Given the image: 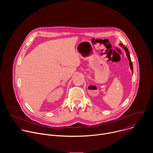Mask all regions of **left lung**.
<instances>
[{
	"instance_id": "obj_1",
	"label": "left lung",
	"mask_w": 153,
	"mask_h": 153,
	"mask_svg": "<svg viewBox=\"0 0 153 153\" xmlns=\"http://www.w3.org/2000/svg\"><path fill=\"white\" fill-rule=\"evenodd\" d=\"M120 47H122V48L124 49V50L125 51V52H126V56H127V57H128V60H129V65L130 68H131V70L132 72H133V63H132V62H131V58H130V55H129V50H128V48H127L126 47H125V46H124V45H123L122 44H120Z\"/></svg>"
}]
</instances>
